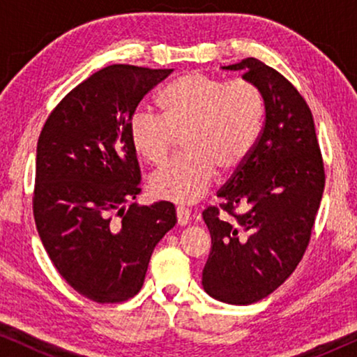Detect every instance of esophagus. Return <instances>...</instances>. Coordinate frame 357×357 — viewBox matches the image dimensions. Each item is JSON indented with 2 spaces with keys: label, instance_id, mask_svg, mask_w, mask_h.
<instances>
[{
  "label": "esophagus",
  "instance_id": "esophagus-1",
  "mask_svg": "<svg viewBox=\"0 0 357 357\" xmlns=\"http://www.w3.org/2000/svg\"><path fill=\"white\" fill-rule=\"evenodd\" d=\"M177 222H178V226H187V224L190 222V209L183 208V206L177 208Z\"/></svg>",
  "mask_w": 357,
  "mask_h": 357
}]
</instances>
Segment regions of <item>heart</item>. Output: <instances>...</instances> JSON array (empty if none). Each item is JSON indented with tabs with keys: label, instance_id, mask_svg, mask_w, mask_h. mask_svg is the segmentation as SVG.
Segmentation results:
<instances>
[{
	"label": "heart",
	"instance_id": "1",
	"mask_svg": "<svg viewBox=\"0 0 357 357\" xmlns=\"http://www.w3.org/2000/svg\"><path fill=\"white\" fill-rule=\"evenodd\" d=\"M160 114L139 107L130 120L135 153L162 165L183 136L182 158L151 177L158 198L195 203L208 192L216 170L236 172L255 149L265 123L260 86L245 77L224 81L193 71L169 82L158 96Z\"/></svg>",
	"mask_w": 357,
	"mask_h": 357
}]
</instances>
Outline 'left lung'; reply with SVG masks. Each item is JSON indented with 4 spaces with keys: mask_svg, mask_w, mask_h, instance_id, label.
<instances>
[{
    "mask_svg": "<svg viewBox=\"0 0 357 357\" xmlns=\"http://www.w3.org/2000/svg\"><path fill=\"white\" fill-rule=\"evenodd\" d=\"M224 70H242L260 86L266 115L255 149L218 192L222 203L203 211L211 250L202 282L214 299L248 305L276 291L304 257L325 167L309 105L281 73L257 58Z\"/></svg>",
    "mask_w": 357,
    "mask_h": 357,
    "instance_id": "left-lung-1",
    "label": "left lung"
}]
</instances>
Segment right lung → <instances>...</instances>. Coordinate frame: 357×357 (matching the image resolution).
<instances>
[{"label":"right lung","mask_w":357,"mask_h":357,"mask_svg":"<svg viewBox=\"0 0 357 357\" xmlns=\"http://www.w3.org/2000/svg\"><path fill=\"white\" fill-rule=\"evenodd\" d=\"M172 71L107 66L63 97L38 136V236L63 280L97 304L138 294L154 247L177 222L169 202L125 208L141 192L131 115Z\"/></svg>","instance_id":"obj_1"}]
</instances>
